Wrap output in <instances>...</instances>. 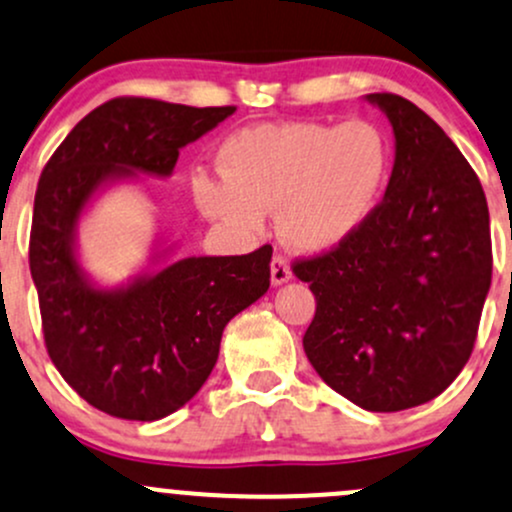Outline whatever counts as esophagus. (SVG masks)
Listing matches in <instances>:
<instances>
[{
	"mask_svg": "<svg viewBox=\"0 0 512 512\" xmlns=\"http://www.w3.org/2000/svg\"><path fill=\"white\" fill-rule=\"evenodd\" d=\"M290 278H292V271H290V266H287L285 258L275 256L271 261V283L278 287V285H285Z\"/></svg>",
	"mask_w": 512,
	"mask_h": 512,
	"instance_id": "34e87169",
	"label": "esophagus"
}]
</instances>
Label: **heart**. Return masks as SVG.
I'll return each instance as SVG.
<instances>
[{"label": "heart", "mask_w": 512, "mask_h": 512, "mask_svg": "<svg viewBox=\"0 0 512 512\" xmlns=\"http://www.w3.org/2000/svg\"><path fill=\"white\" fill-rule=\"evenodd\" d=\"M220 176L191 183L198 210L241 237L266 232L278 208L280 239L300 254H329L353 239L380 205L392 140L372 120L256 123L217 152Z\"/></svg>", "instance_id": "obj_1"}]
</instances>
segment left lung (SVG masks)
<instances>
[{"instance_id":"left-lung-1","label":"left lung","mask_w":512,"mask_h":512,"mask_svg":"<svg viewBox=\"0 0 512 512\" xmlns=\"http://www.w3.org/2000/svg\"><path fill=\"white\" fill-rule=\"evenodd\" d=\"M394 132V166L367 225L295 263L317 314L304 353L333 392L365 411H404L445 392L472 355L491 287L484 188L416 103L367 94Z\"/></svg>"}]
</instances>
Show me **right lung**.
Listing matches in <instances>:
<instances>
[{"mask_svg": "<svg viewBox=\"0 0 512 512\" xmlns=\"http://www.w3.org/2000/svg\"><path fill=\"white\" fill-rule=\"evenodd\" d=\"M234 111L113 99L74 125L40 174L28 261L45 346L94 409L128 421L179 411L210 377L229 319L268 292L271 246L174 258V244L154 239L145 266L118 285H101L79 251V222L103 193L140 174L169 179L181 149Z\"/></svg>", "mask_w": 512, "mask_h": 512, "instance_id": "obj_1", "label": "right lung"}]
</instances>
